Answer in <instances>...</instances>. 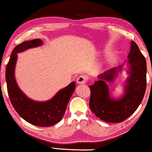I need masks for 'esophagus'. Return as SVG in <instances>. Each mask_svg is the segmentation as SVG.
Wrapping results in <instances>:
<instances>
[{"label":"esophagus","instance_id":"esophagus-1","mask_svg":"<svg viewBox=\"0 0 152 152\" xmlns=\"http://www.w3.org/2000/svg\"><path fill=\"white\" fill-rule=\"evenodd\" d=\"M87 81V77L85 75H80L77 79V84H86Z\"/></svg>","mask_w":152,"mask_h":152}]
</instances>
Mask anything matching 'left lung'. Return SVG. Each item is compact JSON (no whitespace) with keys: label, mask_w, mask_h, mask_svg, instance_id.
I'll list each match as a JSON object with an SVG mask.
<instances>
[{"label":"left lung","mask_w":152,"mask_h":152,"mask_svg":"<svg viewBox=\"0 0 152 152\" xmlns=\"http://www.w3.org/2000/svg\"><path fill=\"white\" fill-rule=\"evenodd\" d=\"M128 55L129 77L126 81L125 93L120 99L110 98L107 82H111L121 70L122 66L111 68L102 74L94 84L89 86L91 97L89 107L99 119L107 122L118 123L130 117L138 109L144 97L147 86V64L144 55L134 41L131 43Z\"/></svg>","instance_id":"obj_1"}]
</instances>
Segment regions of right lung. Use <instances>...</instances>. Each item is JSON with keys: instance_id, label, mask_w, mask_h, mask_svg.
Returning a JSON list of instances; mask_svg holds the SVG:
<instances>
[{"instance_id": "right-lung-1", "label": "right lung", "mask_w": 152, "mask_h": 152, "mask_svg": "<svg viewBox=\"0 0 152 152\" xmlns=\"http://www.w3.org/2000/svg\"><path fill=\"white\" fill-rule=\"evenodd\" d=\"M41 39L24 41L14 48L6 67L5 78L7 93L14 109L20 117L29 123L38 126H50L61 121L65 113L66 107L75 89L72 82L60 90L54 97L47 102H35L29 99L20 90L14 77V68L17 53L31 48L42 45Z\"/></svg>"}]
</instances>
